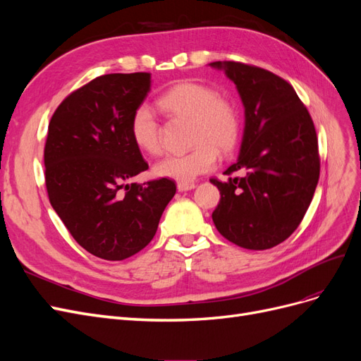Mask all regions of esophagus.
I'll return each instance as SVG.
<instances>
[{"mask_svg": "<svg viewBox=\"0 0 361 361\" xmlns=\"http://www.w3.org/2000/svg\"><path fill=\"white\" fill-rule=\"evenodd\" d=\"M194 188H195V183L194 182H178V190L180 192L190 191V190H194Z\"/></svg>", "mask_w": 361, "mask_h": 361, "instance_id": "esophagus-1", "label": "esophagus"}]
</instances>
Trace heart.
<instances>
[{"label":"heart","instance_id":"1","mask_svg":"<svg viewBox=\"0 0 361 361\" xmlns=\"http://www.w3.org/2000/svg\"><path fill=\"white\" fill-rule=\"evenodd\" d=\"M159 106L170 117L190 118V145L187 154L170 155L154 166L158 178L191 182L200 174L215 169L218 150L232 152L241 135V118L236 105L221 97L212 85L199 81H182L164 92ZM130 138L147 155H159L162 150V129L155 111L147 104H140L129 123Z\"/></svg>","mask_w":361,"mask_h":361}]
</instances>
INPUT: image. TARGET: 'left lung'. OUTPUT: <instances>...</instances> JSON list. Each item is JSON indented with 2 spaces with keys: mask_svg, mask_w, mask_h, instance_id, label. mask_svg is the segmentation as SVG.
Segmentation results:
<instances>
[{
  "mask_svg": "<svg viewBox=\"0 0 361 361\" xmlns=\"http://www.w3.org/2000/svg\"><path fill=\"white\" fill-rule=\"evenodd\" d=\"M236 85L245 108L238 161L227 182L211 179L221 199L212 220L228 241L267 250L288 239L307 212L319 180L318 137L293 87L276 73L239 61H214Z\"/></svg>",
  "mask_w": 361,
  "mask_h": 361,
  "instance_id": "1",
  "label": "left lung"
}]
</instances>
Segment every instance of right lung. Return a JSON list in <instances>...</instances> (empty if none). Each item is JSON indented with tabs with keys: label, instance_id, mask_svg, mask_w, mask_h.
<instances>
[{
	"label": "right lung",
	"instance_id": "right-lung-1",
	"mask_svg": "<svg viewBox=\"0 0 361 361\" xmlns=\"http://www.w3.org/2000/svg\"><path fill=\"white\" fill-rule=\"evenodd\" d=\"M150 90V73H108L72 92L52 114L45 143L49 202L82 248L123 260L154 239L176 183H126L149 169L130 138L135 108Z\"/></svg>",
	"mask_w": 361,
	"mask_h": 361
}]
</instances>
